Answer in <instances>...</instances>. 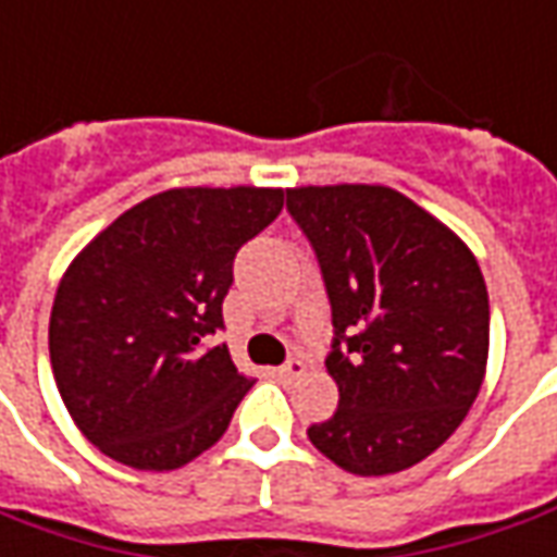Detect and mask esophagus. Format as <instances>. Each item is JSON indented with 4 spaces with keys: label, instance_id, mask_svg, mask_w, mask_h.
<instances>
[{
    "label": "esophagus",
    "instance_id": "esophagus-1",
    "mask_svg": "<svg viewBox=\"0 0 557 557\" xmlns=\"http://www.w3.org/2000/svg\"><path fill=\"white\" fill-rule=\"evenodd\" d=\"M305 372H308V366H305L301 359H286V362L277 369V377H283V381H293V377H301Z\"/></svg>",
    "mask_w": 557,
    "mask_h": 557
}]
</instances>
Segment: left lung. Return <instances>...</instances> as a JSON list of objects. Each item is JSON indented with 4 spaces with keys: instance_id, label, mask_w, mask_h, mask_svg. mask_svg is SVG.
<instances>
[{
    "instance_id": "left-lung-1",
    "label": "left lung",
    "mask_w": 557,
    "mask_h": 557,
    "mask_svg": "<svg viewBox=\"0 0 557 557\" xmlns=\"http://www.w3.org/2000/svg\"><path fill=\"white\" fill-rule=\"evenodd\" d=\"M332 305L338 408L308 436L354 475L421 463L467 418L487 362L485 277L467 244L384 185L286 191Z\"/></svg>"
}]
</instances>
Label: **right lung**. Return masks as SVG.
<instances>
[{
    "label": "right lung",
    "mask_w": 557,
    "mask_h": 557,
    "mask_svg": "<svg viewBox=\"0 0 557 557\" xmlns=\"http://www.w3.org/2000/svg\"><path fill=\"white\" fill-rule=\"evenodd\" d=\"M283 188H170L121 213L57 286L48 347L75 426L134 469H176L215 445L252 387L215 332L237 249Z\"/></svg>",
    "instance_id": "obj_1"
}]
</instances>
